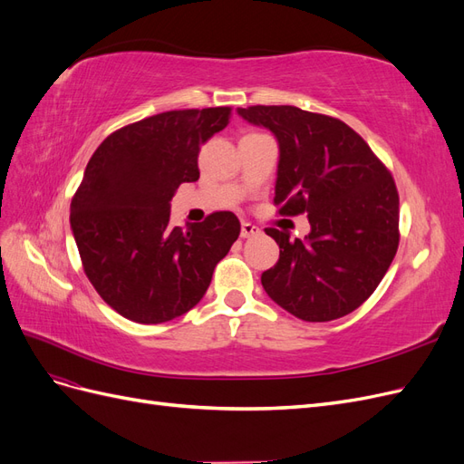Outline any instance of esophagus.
I'll return each mask as SVG.
<instances>
[{"mask_svg":"<svg viewBox=\"0 0 464 464\" xmlns=\"http://www.w3.org/2000/svg\"><path fill=\"white\" fill-rule=\"evenodd\" d=\"M261 230L256 227V224L251 222H242V237H251V236H257Z\"/></svg>","mask_w":464,"mask_h":464,"instance_id":"obj_1","label":"esophagus"}]
</instances>
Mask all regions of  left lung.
<instances>
[{
  "instance_id": "1",
  "label": "left lung",
  "mask_w": 464,
  "mask_h": 464,
  "mask_svg": "<svg viewBox=\"0 0 464 464\" xmlns=\"http://www.w3.org/2000/svg\"><path fill=\"white\" fill-rule=\"evenodd\" d=\"M271 130L280 160L278 215L307 213L305 240L266 228L280 247L261 285L280 307L304 321H333L354 312L382 283L399 247V191L387 166L339 118L296 106L237 108Z\"/></svg>"
}]
</instances>
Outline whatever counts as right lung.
Segmentation results:
<instances>
[{"label": "right lung", "instance_id": "obj_1", "mask_svg": "<svg viewBox=\"0 0 464 464\" xmlns=\"http://www.w3.org/2000/svg\"><path fill=\"white\" fill-rule=\"evenodd\" d=\"M230 106L170 110L110 133L72 199L82 271L125 319L164 323L198 305L217 263L240 236L230 210L179 228L170 199L199 179L201 145L227 128Z\"/></svg>", "mask_w": 464, "mask_h": 464}]
</instances>
